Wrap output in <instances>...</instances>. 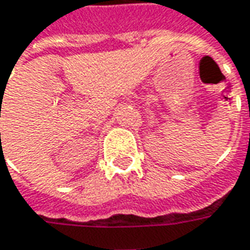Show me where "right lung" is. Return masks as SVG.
Wrapping results in <instances>:
<instances>
[{
	"label": "right lung",
	"instance_id": "obj_1",
	"mask_svg": "<svg viewBox=\"0 0 250 250\" xmlns=\"http://www.w3.org/2000/svg\"><path fill=\"white\" fill-rule=\"evenodd\" d=\"M0 135H1V134H0Z\"/></svg>",
	"mask_w": 250,
	"mask_h": 250
}]
</instances>
